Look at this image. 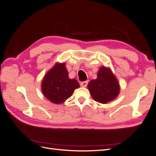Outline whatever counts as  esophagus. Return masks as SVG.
<instances>
[{
	"label": "esophagus",
	"instance_id": "1",
	"mask_svg": "<svg viewBox=\"0 0 156 156\" xmlns=\"http://www.w3.org/2000/svg\"><path fill=\"white\" fill-rule=\"evenodd\" d=\"M88 81H83L81 83V86L83 87H86L88 84Z\"/></svg>",
	"mask_w": 156,
	"mask_h": 156
}]
</instances>
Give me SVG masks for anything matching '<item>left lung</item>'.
<instances>
[{"label": "left lung", "mask_w": 156, "mask_h": 156, "mask_svg": "<svg viewBox=\"0 0 156 156\" xmlns=\"http://www.w3.org/2000/svg\"><path fill=\"white\" fill-rule=\"evenodd\" d=\"M120 85L117 79L110 68L101 67L99 69L96 79H93L88 84V88L94 100L107 103L118 96Z\"/></svg>", "instance_id": "1"}]
</instances>
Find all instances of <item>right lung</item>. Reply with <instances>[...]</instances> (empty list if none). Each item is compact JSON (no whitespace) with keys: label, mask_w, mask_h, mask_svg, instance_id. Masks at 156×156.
Returning a JSON list of instances; mask_svg holds the SVG:
<instances>
[{"label":"right lung","mask_w":156,"mask_h":156,"mask_svg":"<svg viewBox=\"0 0 156 156\" xmlns=\"http://www.w3.org/2000/svg\"><path fill=\"white\" fill-rule=\"evenodd\" d=\"M64 63H56L46 73L41 83V90L48 100L56 104L64 102L79 87L76 79L68 77Z\"/></svg>","instance_id":"right-lung-1"}]
</instances>
